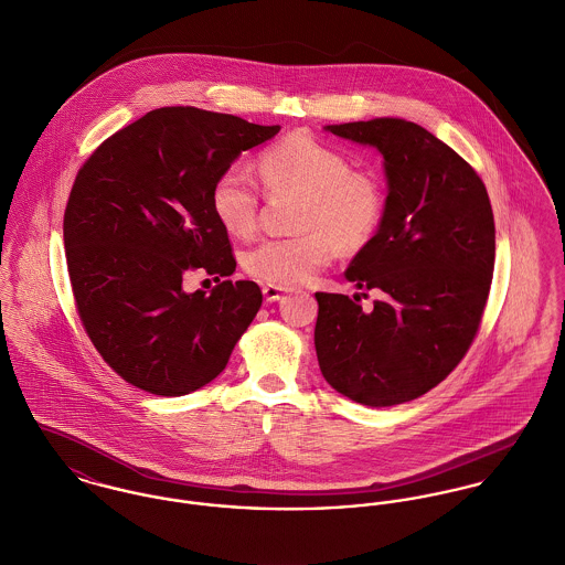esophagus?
<instances>
[{"mask_svg": "<svg viewBox=\"0 0 565 565\" xmlns=\"http://www.w3.org/2000/svg\"><path fill=\"white\" fill-rule=\"evenodd\" d=\"M287 294L285 287H278V285H265L263 287V296L267 302H278L282 296Z\"/></svg>", "mask_w": 565, "mask_h": 565, "instance_id": "1", "label": "esophagus"}]
</instances>
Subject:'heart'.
Segmentation results:
<instances>
[{"label":"heart","mask_w":565,"mask_h":565,"mask_svg":"<svg viewBox=\"0 0 565 565\" xmlns=\"http://www.w3.org/2000/svg\"><path fill=\"white\" fill-rule=\"evenodd\" d=\"M267 191L302 193L298 228L302 235L256 243L243 254L245 271L267 285L309 282L339 252H359L374 239L385 213L381 182L309 132H291L258 157ZM260 195L239 169H224L211 189L215 220L233 237H249L258 224Z\"/></svg>","instance_id":"1"}]
</instances>
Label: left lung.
Instances as JSON below:
<instances>
[{
  "mask_svg": "<svg viewBox=\"0 0 565 565\" xmlns=\"http://www.w3.org/2000/svg\"><path fill=\"white\" fill-rule=\"evenodd\" d=\"M326 130L376 148L390 193L379 233L345 269L350 282L383 298L363 311L359 296L316 294L320 370L354 403H408L437 387L479 332L495 258L489 195L470 162L413 121Z\"/></svg>",
  "mask_w": 565,
  "mask_h": 565,
  "instance_id": "left-lung-1",
  "label": "left lung"
}]
</instances>
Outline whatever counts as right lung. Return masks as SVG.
I'll list each match as a JSON object with an SVG mask.
<instances>
[{"instance_id": "obj_1", "label": "right lung", "mask_w": 565, "mask_h": 565, "mask_svg": "<svg viewBox=\"0 0 565 565\" xmlns=\"http://www.w3.org/2000/svg\"><path fill=\"white\" fill-rule=\"evenodd\" d=\"M280 126L164 106L108 137L82 164L63 233L82 326L102 359L154 396H184L226 367L260 309L252 280L186 295L184 273L233 276L211 209L217 175Z\"/></svg>"}]
</instances>
